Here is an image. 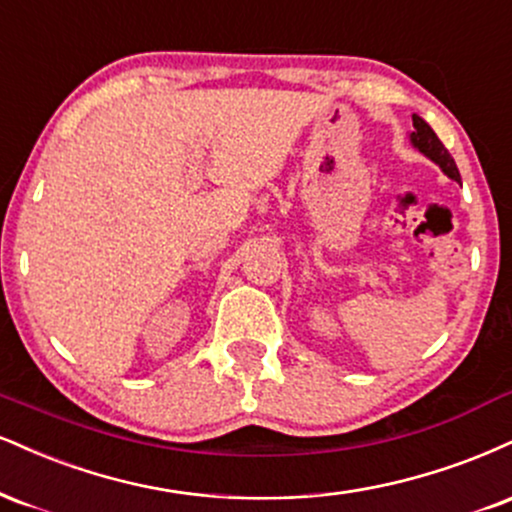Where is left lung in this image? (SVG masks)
<instances>
[{
	"mask_svg": "<svg viewBox=\"0 0 512 512\" xmlns=\"http://www.w3.org/2000/svg\"><path fill=\"white\" fill-rule=\"evenodd\" d=\"M412 126H415V131L410 133L412 145H415L417 150L422 152V155H427L429 159H432V162L439 164L443 169V174L451 176L453 181H460V171L453 162L451 152L443 147L439 135L432 131V126H429V123L424 119H420V116H412Z\"/></svg>",
	"mask_w": 512,
	"mask_h": 512,
	"instance_id": "left-lung-1",
	"label": "left lung"
}]
</instances>
